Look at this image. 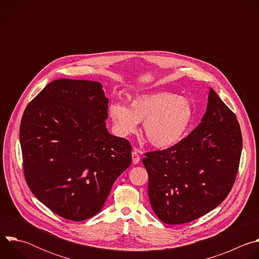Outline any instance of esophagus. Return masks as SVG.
<instances>
[{
    "label": "esophagus",
    "instance_id": "obj_1",
    "mask_svg": "<svg viewBox=\"0 0 259 259\" xmlns=\"http://www.w3.org/2000/svg\"><path fill=\"white\" fill-rule=\"evenodd\" d=\"M140 161V156H139V151L137 149H134L132 151V162L133 164H138Z\"/></svg>",
    "mask_w": 259,
    "mask_h": 259
}]
</instances>
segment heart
<instances>
[{
    "mask_svg": "<svg viewBox=\"0 0 259 259\" xmlns=\"http://www.w3.org/2000/svg\"><path fill=\"white\" fill-rule=\"evenodd\" d=\"M109 115L123 136L135 133L138 122L143 121L147 140L160 149H166L186 135L194 119V109L187 98L169 92H156L135 96L129 108L114 103L109 106Z\"/></svg>",
    "mask_w": 259,
    "mask_h": 259,
    "instance_id": "b5f03b06",
    "label": "heart"
}]
</instances>
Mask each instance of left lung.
<instances>
[{
  "mask_svg": "<svg viewBox=\"0 0 259 259\" xmlns=\"http://www.w3.org/2000/svg\"><path fill=\"white\" fill-rule=\"evenodd\" d=\"M242 144L236 115L211 88L200 125L175 145L142 159L159 219L187 224L221 204L235 183Z\"/></svg>",
  "mask_w": 259,
  "mask_h": 259,
  "instance_id": "left-lung-1",
  "label": "left lung"
}]
</instances>
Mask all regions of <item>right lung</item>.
Segmentation results:
<instances>
[{
    "label": "right lung",
    "mask_w": 259,
    "mask_h": 259,
    "mask_svg": "<svg viewBox=\"0 0 259 259\" xmlns=\"http://www.w3.org/2000/svg\"><path fill=\"white\" fill-rule=\"evenodd\" d=\"M108 99L94 81L59 79L26 106L19 130L27 186L57 215L97 214L131 165L130 142L105 127Z\"/></svg>",
    "instance_id": "1"
}]
</instances>
